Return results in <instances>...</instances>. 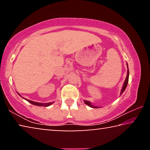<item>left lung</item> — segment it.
<instances>
[{
	"instance_id": "obj_1",
	"label": "left lung",
	"mask_w": 150,
	"mask_h": 150,
	"mask_svg": "<svg viewBox=\"0 0 150 150\" xmlns=\"http://www.w3.org/2000/svg\"><path fill=\"white\" fill-rule=\"evenodd\" d=\"M127 67H128V71H127V76H126V78L125 81H124V85H123V87L122 88V90H121V92H120V95H122L124 93V91H125L126 88L127 87V85H128V79H129V70H128V63H127ZM84 103L86 104V105H88V106H90L91 108H97L98 107L97 106H95L92 105V104H91V102L88 100H84Z\"/></svg>"
}]
</instances>
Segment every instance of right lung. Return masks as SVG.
Masks as SVG:
<instances>
[{
	"mask_svg": "<svg viewBox=\"0 0 150 150\" xmlns=\"http://www.w3.org/2000/svg\"><path fill=\"white\" fill-rule=\"evenodd\" d=\"M18 95H19L20 96H22L21 95H20V94H18ZM24 98V99L26 100H27L28 102H29L30 103H31V104H32V105H35V106H50L51 105H52L53 103H54V102L47 103H36V102H34V101H32V100H28V99H26V98Z\"/></svg>",
	"mask_w": 150,
	"mask_h": 150,
	"instance_id": "obj_1",
	"label": "right lung"
}]
</instances>
